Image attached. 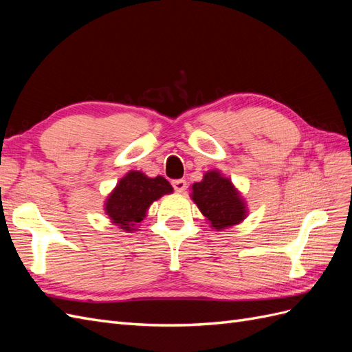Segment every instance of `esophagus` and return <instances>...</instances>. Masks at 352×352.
Wrapping results in <instances>:
<instances>
[{"label": "esophagus", "instance_id": "obj_1", "mask_svg": "<svg viewBox=\"0 0 352 352\" xmlns=\"http://www.w3.org/2000/svg\"><path fill=\"white\" fill-rule=\"evenodd\" d=\"M172 185H173L176 192H184V190L186 189V180H184V179H176V180H173Z\"/></svg>", "mask_w": 352, "mask_h": 352}]
</instances>
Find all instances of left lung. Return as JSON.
Masks as SVG:
<instances>
[{
	"instance_id": "1",
	"label": "left lung",
	"mask_w": 352,
	"mask_h": 352,
	"mask_svg": "<svg viewBox=\"0 0 352 352\" xmlns=\"http://www.w3.org/2000/svg\"><path fill=\"white\" fill-rule=\"evenodd\" d=\"M194 202L207 217L211 228L217 230L235 226L247 217V207L230 179L217 170L204 175L201 182L192 185Z\"/></svg>"
}]
</instances>
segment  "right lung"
I'll list each match as a JSON object with an SVG mask.
<instances>
[{
  "mask_svg": "<svg viewBox=\"0 0 352 352\" xmlns=\"http://www.w3.org/2000/svg\"><path fill=\"white\" fill-rule=\"evenodd\" d=\"M170 192H173V188L163 176L148 177L132 170L120 179L109 195L105 201V212L116 226L131 232L135 230L136 223L144 220L148 207Z\"/></svg>",
  "mask_w": 352,
  "mask_h": 352,
  "instance_id": "1",
  "label": "right lung"
}]
</instances>
